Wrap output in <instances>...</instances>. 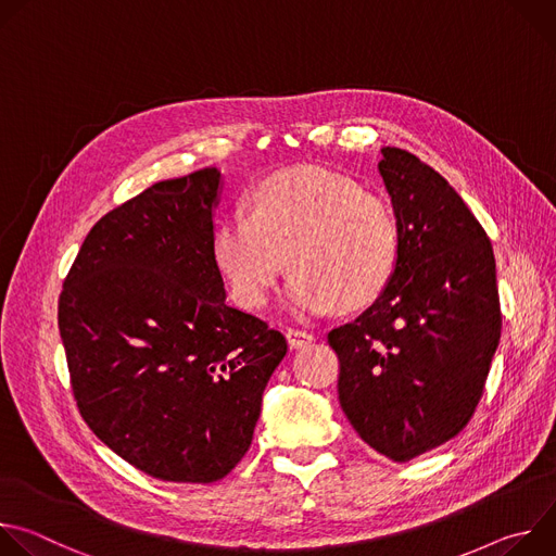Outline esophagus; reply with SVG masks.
<instances>
[{"label": "esophagus", "instance_id": "obj_1", "mask_svg": "<svg viewBox=\"0 0 556 556\" xmlns=\"http://www.w3.org/2000/svg\"><path fill=\"white\" fill-rule=\"evenodd\" d=\"M286 339H288L290 348H301V345H305V343H312L314 334H312V332H307V330L288 328V330H286Z\"/></svg>", "mask_w": 556, "mask_h": 556}]
</instances>
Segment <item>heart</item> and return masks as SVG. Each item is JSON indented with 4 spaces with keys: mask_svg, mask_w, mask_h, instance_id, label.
I'll return each mask as SVG.
<instances>
[{
    "mask_svg": "<svg viewBox=\"0 0 556 556\" xmlns=\"http://www.w3.org/2000/svg\"><path fill=\"white\" fill-rule=\"evenodd\" d=\"M288 266L283 307L321 316L341 303L365 307L389 283L399 260V226L376 195L326 169H290L266 178L249 215L224 217L213 235V262L232 299L262 307Z\"/></svg>",
    "mask_w": 556,
    "mask_h": 556,
    "instance_id": "b5f03b06",
    "label": "heart"
}]
</instances>
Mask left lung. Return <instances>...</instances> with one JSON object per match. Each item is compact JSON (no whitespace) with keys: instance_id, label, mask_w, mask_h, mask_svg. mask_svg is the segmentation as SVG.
Here are the masks:
<instances>
[{"instance_id":"left-lung-1","label":"left lung","mask_w":556,"mask_h":556,"mask_svg":"<svg viewBox=\"0 0 556 556\" xmlns=\"http://www.w3.org/2000/svg\"><path fill=\"white\" fill-rule=\"evenodd\" d=\"M380 153L399 260L378 299L328 343L350 425L378 453L409 462L468 425L502 312L491 240L457 191L405 149Z\"/></svg>"}]
</instances>
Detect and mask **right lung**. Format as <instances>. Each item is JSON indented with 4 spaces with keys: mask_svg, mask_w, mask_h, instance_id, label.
Listing matches in <instances>:
<instances>
[{
    "mask_svg": "<svg viewBox=\"0 0 556 556\" xmlns=\"http://www.w3.org/2000/svg\"><path fill=\"white\" fill-rule=\"evenodd\" d=\"M215 167L103 215L59 296L72 391L116 455L163 482L211 484L251 442L281 332L226 303L213 262Z\"/></svg>",
    "mask_w": 556,
    "mask_h": 556,
    "instance_id": "right-lung-1",
    "label": "right lung"
}]
</instances>
